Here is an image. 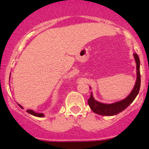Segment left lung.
Listing matches in <instances>:
<instances>
[{"mask_svg":"<svg viewBox=\"0 0 149 149\" xmlns=\"http://www.w3.org/2000/svg\"><path fill=\"white\" fill-rule=\"evenodd\" d=\"M136 64V81L133 89L125 98L111 104H105L97 101L91 92V96L88 100V104L93 113L104 116H114L121 113L129 107L137 96L140 87V59L136 54H133ZM91 89V87H89Z\"/></svg>","mask_w":149,"mask_h":149,"instance_id":"left-lung-1","label":"left lung"}]
</instances>
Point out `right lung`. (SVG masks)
<instances>
[{
  "instance_id": "1",
  "label": "right lung",
  "mask_w": 149,
  "mask_h": 149,
  "mask_svg": "<svg viewBox=\"0 0 149 149\" xmlns=\"http://www.w3.org/2000/svg\"><path fill=\"white\" fill-rule=\"evenodd\" d=\"M18 104V106H19L20 108H22V109H23V107H22L21 105L19 104ZM26 112H27L28 113L30 114V115H33V116H35V117H44V114L43 113H36V112L33 111V110H27V111H26Z\"/></svg>"
}]
</instances>
